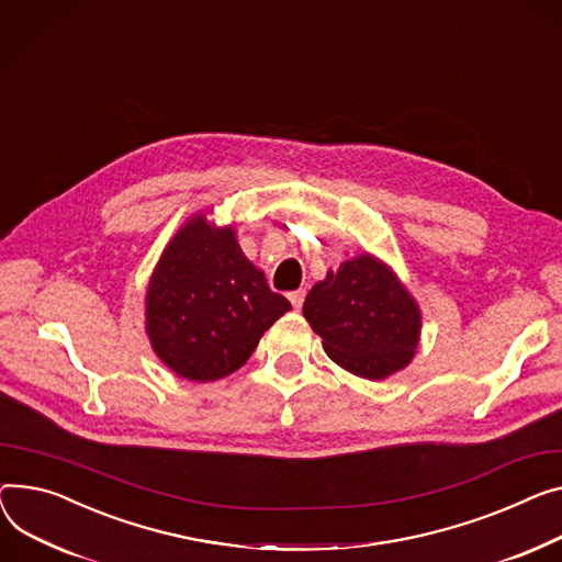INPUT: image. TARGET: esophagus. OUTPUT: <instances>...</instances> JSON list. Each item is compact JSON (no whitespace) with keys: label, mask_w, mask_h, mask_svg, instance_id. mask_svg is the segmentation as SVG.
I'll return each instance as SVG.
<instances>
[{"label":"esophagus","mask_w":562,"mask_h":562,"mask_svg":"<svg viewBox=\"0 0 562 562\" xmlns=\"http://www.w3.org/2000/svg\"><path fill=\"white\" fill-rule=\"evenodd\" d=\"M289 301H291L293 310H301V307H303V303H305V289L291 291V293H289Z\"/></svg>","instance_id":"obj_1"}]
</instances>
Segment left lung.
Instances as JSON below:
<instances>
[{
	"instance_id": "1",
	"label": "left lung",
	"mask_w": 562,
	"mask_h": 562,
	"mask_svg": "<svg viewBox=\"0 0 562 562\" xmlns=\"http://www.w3.org/2000/svg\"><path fill=\"white\" fill-rule=\"evenodd\" d=\"M303 314L327 357L363 380H384L408 366L420 341L416 301L384 261L368 252L316 282Z\"/></svg>"
}]
</instances>
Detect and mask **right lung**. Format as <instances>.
I'll return each instance as SVG.
<instances>
[{
	"label": "right lung",
	"instance_id": "1",
	"mask_svg": "<svg viewBox=\"0 0 562 562\" xmlns=\"http://www.w3.org/2000/svg\"><path fill=\"white\" fill-rule=\"evenodd\" d=\"M291 310L241 252L235 228L196 214L167 244L146 289V334L178 378L214 382L241 368Z\"/></svg>",
	"mask_w": 562,
	"mask_h": 562
}]
</instances>
